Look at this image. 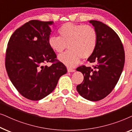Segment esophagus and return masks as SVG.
Masks as SVG:
<instances>
[{
    "mask_svg": "<svg viewBox=\"0 0 132 132\" xmlns=\"http://www.w3.org/2000/svg\"><path fill=\"white\" fill-rule=\"evenodd\" d=\"M67 70H68V72H74V71H75V69H73V68H69V67H68L67 68Z\"/></svg>",
    "mask_w": 132,
    "mask_h": 132,
    "instance_id": "1",
    "label": "esophagus"
}]
</instances>
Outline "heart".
Listing matches in <instances>:
<instances>
[{"instance_id": "heart-1", "label": "heart", "mask_w": 132, "mask_h": 132, "mask_svg": "<svg viewBox=\"0 0 132 132\" xmlns=\"http://www.w3.org/2000/svg\"><path fill=\"white\" fill-rule=\"evenodd\" d=\"M57 33L59 37L48 38V45L57 53H62L68 47L70 50L58 57L68 67H74L81 58L88 59L94 53L98 43V33L94 27L66 23L57 29Z\"/></svg>"}]
</instances>
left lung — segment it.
Here are the masks:
<instances>
[{"label": "left lung", "mask_w": 132, "mask_h": 132, "mask_svg": "<svg viewBox=\"0 0 132 132\" xmlns=\"http://www.w3.org/2000/svg\"><path fill=\"white\" fill-rule=\"evenodd\" d=\"M98 33V43L93 55L88 59L93 67L82 65L77 68L84 79L77 86L81 96L90 101L105 98L113 89L121 75L125 53L121 41L112 29L104 23L90 20Z\"/></svg>", "instance_id": "obj_1"}]
</instances>
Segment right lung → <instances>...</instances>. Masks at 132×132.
<instances>
[{"label": "right lung", "instance_id": "add662e5", "mask_svg": "<svg viewBox=\"0 0 132 132\" xmlns=\"http://www.w3.org/2000/svg\"><path fill=\"white\" fill-rule=\"evenodd\" d=\"M53 23L30 20L16 29L8 41L7 73L19 93L29 100H39L50 94L67 72L48 45ZM48 62L51 66L44 65Z\"/></svg>", "mask_w": 132, "mask_h": 132}]
</instances>
